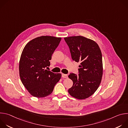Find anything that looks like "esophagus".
<instances>
[{"label":"esophagus","instance_id":"esophagus-1","mask_svg":"<svg viewBox=\"0 0 128 128\" xmlns=\"http://www.w3.org/2000/svg\"><path fill=\"white\" fill-rule=\"evenodd\" d=\"M62 77L63 78H68V75L67 74H62Z\"/></svg>","mask_w":128,"mask_h":128}]
</instances>
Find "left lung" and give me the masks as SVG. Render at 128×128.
<instances>
[{"mask_svg":"<svg viewBox=\"0 0 128 128\" xmlns=\"http://www.w3.org/2000/svg\"><path fill=\"white\" fill-rule=\"evenodd\" d=\"M69 46L72 60L80 62L78 76L71 74L73 81L69 94L80 100L92 96L98 89L103 75L102 56L98 44L93 40L82 36L64 38Z\"/></svg>","mask_w":128,"mask_h":128,"instance_id":"obj_1","label":"left lung"}]
</instances>
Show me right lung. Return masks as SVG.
<instances>
[{
	"instance_id": "1",
	"label": "right lung",
	"mask_w": 128,
	"mask_h": 128,
	"mask_svg": "<svg viewBox=\"0 0 128 128\" xmlns=\"http://www.w3.org/2000/svg\"><path fill=\"white\" fill-rule=\"evenodd\" d=\"M61 38L42 36L25 46L19 61L21 82L33 96L44 98L50 95L61 78V74L46 70L50 66L52 55L58 46Z\"/></svg>"
}]
</instances>
